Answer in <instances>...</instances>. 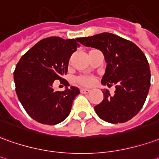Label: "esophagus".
Returning a JSON list of instances; mask_svg holds the SVG:
<instances>
[{
	"mask_svg": "<svg viewBox=\"0 0 159 159\" xmlns=\"http://www.w3.org/2000/svg\"><path fill=\"white\" fill-rule=\"evenodd\" d=\"M80 91H81V93H82V94H89V93L90 92V90H89V89H82Z\"/></svg>",
	"mask_w": 159,
	"mask_h": 159,
	"instance_id": "esophagus-1",
	"label": "esophagus"
}]
</instances>
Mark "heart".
I'll list each match as a JSON object with an SVG mask.
<instances>
[{
    "mask_svg": "<svg viewBox=\"0 0 159 159\" xmlns=\"http://www.w3.org/2000/svg\"><path fill=\"white\" fill-rule=\"evenodd\" d=\"M95 77L93 76H78L76 79V82L77 83H79L83 86H92L95 83Z\"/></svg>",
    "mask_w": 159,
    "mask_h": 159,
    "instance_id": "1",
    "label": "heart"
}]
</instances>
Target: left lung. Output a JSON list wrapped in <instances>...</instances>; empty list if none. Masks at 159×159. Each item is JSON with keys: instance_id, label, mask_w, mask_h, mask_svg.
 <instances>
[{"instance_id": "1", "label": "left lung", "mask_w": 159, "mask_h": 159, "mask_svg": "<svg viewBox=\"0 0 159 159\" xmlns=\"http://www.w3.org/2000/svg\"><path fill=\"white\" fill-rule=\"evenodd\" d=\"M82 45L100 50L107 63L102 84L115 86L113 95L102 91L104 99L95 107L100 118L109 123L126 122L142 108L149 92L151 71L148 61L134 43L113 33L80 38Z\"/></svg>"}]
</instances>
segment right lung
I'll use <instances>...</instances> for the list:
<instances>
[{"instance_id":"add662e5","label":"right lung","mask_w":159,"mask_h":159,"mask_svg":"<svg viewBox=\"0 0 159 159\" xmlns=\"http://www.w3.org/2000/svg\"><path fill=\"white\" fill-rule=\"evenodd\" d=\"M79 39L49 37L39 41L21 57L15 67V90L26 113L36 121L56 125L68 117L80 90L62 78L69 60L80 46ZM55 80L66 86L64 91L53 88Z\"/></svg>"}]
</instances>
